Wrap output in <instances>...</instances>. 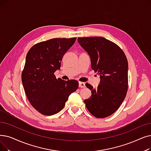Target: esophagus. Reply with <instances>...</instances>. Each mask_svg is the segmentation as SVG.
<instances>
[{"label": "esophagus", "mask_w": 151, "mask_h": 151, "mask_svg": "<svg viewBox=\"0 0 151 151\" xmlns=\"http://www.w3.org/2000/svg\"><path fill=\"white\" fill-rule=\"evenodd\" d=\"M79 87L80 88H84L85 83L83 82H79Z\"/></svg>", "instance_id": "1"}]
</instances>
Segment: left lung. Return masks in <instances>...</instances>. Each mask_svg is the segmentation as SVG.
<instances>
[{
	"instance_id": "8db88e82",
	"label": "left lung",
	"mask_w": 151,
	"mask_h": 151,
	"mask_svg": "<svg viewBox=\"0 0 151 151\" xmlns=\"http://www.w3.org/2000/svg\"><path fill=\"white\" fill-rule=\"evenodd\" d=\"M78 42L91 58V68L100 76V84L91 91L90 98L84 101L89 112L97 118L115 113L126 97L128 91L127 57L114 42L102 37H78Z\"/></svg>"
}]
</instances>
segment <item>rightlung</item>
<instances>
[{
	"label": "right lung",
	"mask_w": 151,
	"mask_h": 151,
	"mask_svg": "<svg viewBox=\"0 0 151 151\" xmlns=\"http://www.w3.org/2000/svg\"><path fill=\"white\" fill-rule=\"evenodd\" d=\"M76 38H54L34 45L26 57L22 80L28 99L36 110L52 115L64 107L69 96L78 88L75 80L57 79L64 54Z\"/></svg>",
	"instance_id": "obj_1"
}]
</instances>
